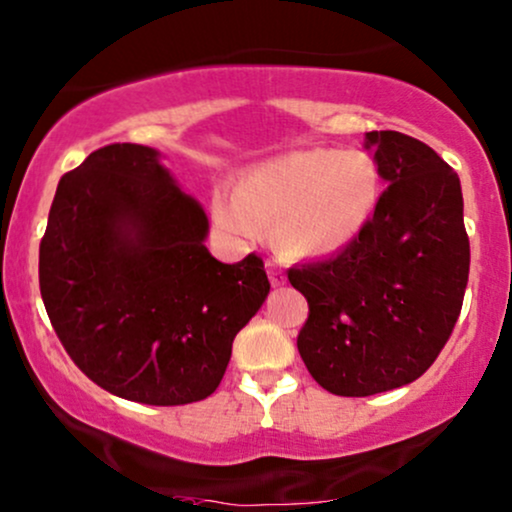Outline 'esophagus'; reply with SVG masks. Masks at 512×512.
Returning <instances> with one entry per match:
<instances>
[{
	"instance_id": "esophagus-1",
	"label": "esophagus",
	"mask_w": 512,
	"mask_h": 512,
	"mask_svg": "<svg viewBox=\"0 0 512 512\" xmlns=\"http://www.w3.org/2000/svg\"><path fill=\"white\" fill-rule=\"evenodd\" d=\"M267 267H269V281H272V286H284L286 276H284V272H281L279 264H276L274 260H269Z\"/></svg>"
}]
</instances>
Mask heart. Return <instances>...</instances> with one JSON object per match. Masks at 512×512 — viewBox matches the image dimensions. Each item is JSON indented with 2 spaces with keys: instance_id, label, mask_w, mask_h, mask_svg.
I'll list each match as a JSON object with an SVG mask.
<instances>
[{
  "instance_id": "1",
  "label": "heart",
  "mask_w": 512,
  "mask_h": 512,
  "mask_svg": "<svg viewBox=\"0 0 512 512\" xmlns=\"http://www.w3.org/2000/svg\"><path fill=\"white\" fill-rule=\"evenodd\" d=\"M378 202L380 168L366 151L303 149L250 168L236 197H216V219L243 240L269 223L281 250L320 257L354 243Z\"/></svg>"
}]
</instances>
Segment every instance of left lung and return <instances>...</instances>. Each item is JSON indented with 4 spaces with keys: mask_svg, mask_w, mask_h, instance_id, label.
<instances>
[{
    "mask_svg": "<svg viewBox=\"0 0 512 512\" xmlns=\"http://www.w3.org/2000/svg\"><path fill=\"white\" fill-rule=\"evenodd\" d=\"M387 182L361 236L330 260L289 269L308 298L298 351L317 385L368 397L414 383L460 317L469 276L460 178L431 146L368 132Z\"/></svg>",
    "mask_w": 512,
    "mask_h": 512,
    "instance_id": "1",
    "label": "left lung"
}]
</instances>
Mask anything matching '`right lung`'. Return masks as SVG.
<instances>
[{
    "label": "right lung",
    "instance_id": "right-lung-1",
    "mask_svg": "<svg viewBox=\"0 0 512 512\" xmlns=\"http://www.w3.org/2000/svg\"><path fill=\"white\" fill-rule=\"evenodd\" d=\"M209 219L161 154L110 144L62 175L40 240V296L72 361L110 395L207 399L269 279L252 252L223 264Z\"/></svg>",
    "mask_w": 512,
    "mask_h": 512
}]
</instances>
